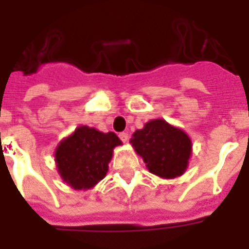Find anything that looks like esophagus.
I'll use <instances>...</instances> for the list:
<instances>
[{"label": "esophagus", "mask_w": 249, "mask_h": 249, "mask_svg": "<svg viewBox=\"0 0 249 249\" xmlns=\"http://www.w3.org/2000/svg\"><path fill=\"white\" fill-rule=\"evenodd\" d=\"M119 136L123 142H128V140H129V135H128L126 132H123V133H120Z\"/></svg>", "instance_id": "1"}]
</instances>
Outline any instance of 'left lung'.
<instances>
[{"label": "left lung", "mask_w": 249, "mask_h": 249, "mask_svg": "<svg viewBox=\"0 0 249 249\" xmlns=\"http://www.w3.org/2000/svg\"><path fill=\"white\" fill-rule=\"evenodd\" d=\"M130 144L142 157L148 171L162 178L181 176L192 152L187 133L161 119L152 120L136 130Z\"/></svg>", "instance_id": "obj_1"}]
</instances>
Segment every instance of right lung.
I'll return each mask as SVG.
<instances>
[{"instance_id": "right-lung-1", "label": "right lung", "mask_w": 249, "mask_h": 249, "mask_svg": "<svg viewBox=\"0 0 249 249\" xmlns=\"http://www.w3.org/2000/svg\"><path fill=\"white\" fill-rule=\"evenodd\" d=\"M121 140L113 132L103 133L81 125L56 148L57 171L74 189H90L105 178L108 164Z\"/></svg>"}]
</instances>
